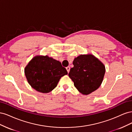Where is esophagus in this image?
Instances as JSON below:
<instances>
[{"mask_svg": "<svg viewBox=\"0 0 132 132\" xmlns=\"http://www.w3.org/2000/svg\"><path fill=\"white\" fill-rule=\"evenodd\" d=\"M70 67H67V68H66V69H67V71H68V73H69V71H70Z\"/></svg>", "mask_w": 132, "mask_h": 132, "instance_id": "esophagus-1", "label": "esophagus"}]
</instances>
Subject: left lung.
<instances>
[{
    "instance_id": "1",
    "label": "left lung",
    "mask_w": 132,
    "mask_h": 132,
    "mask_svg": "<svg viewBox=\"0 0 132 132\" xmlns=\"http://www.w3.org/2000/svg\"><path fill=\"white\" fill-rule=\"evenodd\" d=\"M68 74L74 86L83 95H89L100 86L105 73L104 64L92 54L75 58Z\"/></svg>"
}]
</instances>
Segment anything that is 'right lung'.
Listing matches in <instances>:
<instances>
[{
  "instance_id": "add662e5",
  "label": "right lung",
  "mask_w": 132,
  "mask_h": 132,
  "mask_svg": "<svg viewBox=\"0 0 132 132\" xmlns=\"http://www.w3.org/2000/svg\"><path fill=\"white\" fill-rule=\"evenodd\" d=\"M25 74L33 89L48 93L57 86L60 79L68 72L59 61L48 55H37L25 67Z\"/></svg>"
}]
</instances>
